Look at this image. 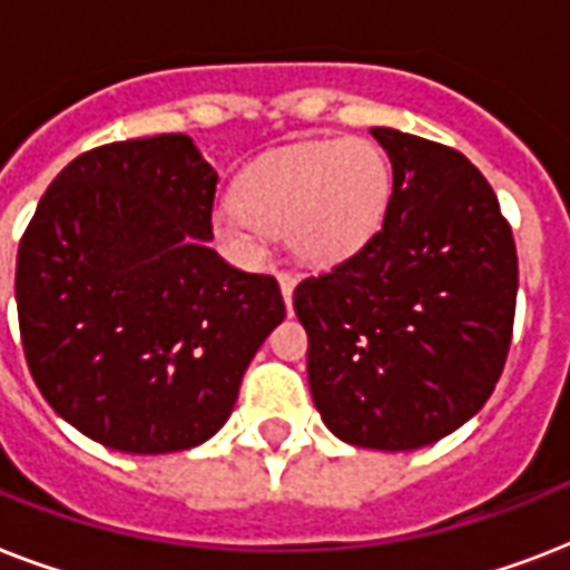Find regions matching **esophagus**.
Masks as SVG:
<instances>
[{"label": "esophagus", "instance_id": "esophagus-1", "mask_svg": "<svg viewBox=\"0 0 570 570\" xmlns=\"http://www.w3.org/2000/svg\"><path fill=\"white\" fill-rule=\"evenodd\" d=\"M277 284H281V295H284L286 302V311L293 307V293H295V275H289V272H277Z\"/></svg>", "mask_w": 570, "mask_h": 570}]
</instances>
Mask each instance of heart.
Returning <instances> with one entry per match:
<instances>
[{"instance_id": "heart-1", "label": "heart", "mask_w": 570, "mask_h": 570, "mask_svg": "<svg viewBox=\"0 0 570 570\" xmlns=\"http://www.w3.org/2000/svg\"><path fill=\"white\" fill-rule=\"evenodd\" d=\"M393 177L370 141H316L259 159L239 177L236 197L213 215L215 233L259 257L268 230L286 233L298 259L334 266L364 250L387 218Z\"/></svg>"}]
</instances>
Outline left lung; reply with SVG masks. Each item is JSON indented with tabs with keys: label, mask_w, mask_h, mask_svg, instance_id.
Returning <instances> with one entry per match:
<instances>
[{
	"label": "left lung",
	"mask_w": 570,
	"mask_h": 570,
	"mask_svg": "<svg viewBox=\"0 0 570 570\" xmlns=\"http://www.w3.org/2000/svg\"><path fill=\"white\" fill-rule=\"evenodd\" d=\"M387 218L355 257L295 286L311 396L340 441L411 452L464 425L503 373L518 250L494 189L452 147L373 127Z\"/></svg>",
	"instance_id": "left-lung-1"
}]
</instances>
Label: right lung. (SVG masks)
<instances>
[{
    "label": "right lung",
    "instance_id": "right-lung-1",
    "mask_svg": "<svg viewBox=\"0 0 570 570\" xmlns=\"http://www.w3.org/2000/svg\"><path fill=\"white\" fill-rule=\"evenodd\" d=\"M218 174L189 136L76 156L17 250L26 364L58 416L132 455L209 441L286 307L213 248Z\"/></svg>",
    "mask_w": 570,
    "mask_h": 570
}]
</instances>
